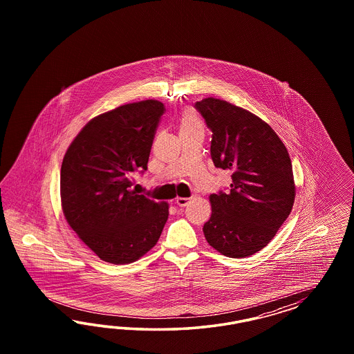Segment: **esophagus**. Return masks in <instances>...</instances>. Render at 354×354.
Returning a JSON list of instances; mask_svg holds the SVG:
<instances>
[{"label": "esophagus", "instance_id": "esophagus-1", "mask_svg": "<svg viewBox=\"0 0 354 354\" xmlns=\"http://www.w3.org/2000/svg\"><path fill=\"white\" fill-rule=\"evenodd\" d=\"M189 201H191V198L178 197V198L175 200V204L178 205V206H180V207H184V206H187V205L189 204Z\"/></svg>", "mask_w": 354, "mask_h": 354}]
</instances>
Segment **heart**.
Returning <instances> with one entry per match:
<instances>
[{
	"label": "heart",
	"instance_id": "1",
	"mask_svg": "<svg viewBox=\"0 0 354 354\" xmlns=\"http://www.w3.org/2000/svg\"><path fill=\"white\" fill-rule=\"evenodd\" d=\"M201 129H203V123L200 117L197 115V113L193 109H185L179 119V133Z\"/></svg>",
	"mask_w": 354,
	"mask_h": 354
}]
</instances>
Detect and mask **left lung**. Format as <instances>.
<instances>
[{"label": "left lung", "instance_id": "left-lung-1", "mask_svg": "<svg viewBox=\"0 0 354 354\" xmlns=\"http://www.w3.org/2000/svg\"><path fill=\"white\" fill-rule=\"evenodd\" d=\"M212 131L215 167L232 171L228 192L210 194L207 243L225 257L253 256L277 235L295 203L287 148L266 122L223 100L194 104Z\"/></svg>", "mask_w": 354, "mask_h": 354}]
</instances>
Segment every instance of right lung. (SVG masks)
<instances>
[{"mask_svg": "<svg viewBox=\"0 0 354 354\" xmlns=\"http://www.w3.org/2000/svg\"><path fill=\"white\" fill-rule=\"evenodd\" d=\"M165 106L145 100L88 122L64 154L61 201L66 221L102 261L123 265L154 247L169 205L131 191V176L147 171Z\"/></svg>", "mask_w": 354, "mask_h": 354, "instance_id": "1", "label": "right lung"}]
</instances>
